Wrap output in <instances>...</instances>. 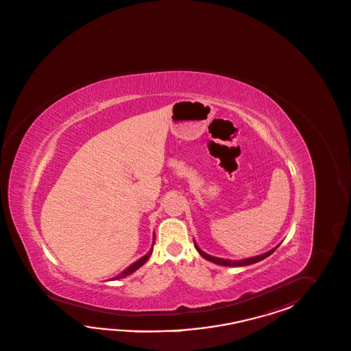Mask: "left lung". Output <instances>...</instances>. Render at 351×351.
Wrapping results in <instances>:
<instances>
[{
	"label": "left lung",
	"mask_w": 351,
	"mask_h": 351,
	"mask_svg": "<svg viewBox=\"0 0 351 351\" xmlns=\"http://www.w3.org/2000/svg\"><path fill=\"white\" fill-rule=\"evenodd\" d=\"M195 247H197V252L202 255V256L204 257L206 260L208 261H210V263H214V264H218V265L223 266H246L251 265V264H255V263H258V261H261V260H264L267 256H270L271 254H273L274 251L278 248H273V250H270L269 252H265V254H263V255H258V256L255 257H250V258H245V260H239V261H231V260H226V258H219V257H214L210 256V255H208L206 252H203L200 248L197 247V245H195Z\"/></svg>",
	"instance_id": "8db88e82"
}]
</instances>
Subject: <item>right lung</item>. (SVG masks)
Wrapping results in <instances>:
<instances>
[{"label": "right lung", "instance_id": "1", "mask_svg": "<svg viewBox=\"0 0 351 351\" xmlns=\"http://www.w3.org/2000/svg\"><path fill=\"white\" fill-rule=\"evenodd\" d=\"M152 250H154V246H152V248L149 250V252L147 254V255H145L143 257H141L138 261H136V263H133L132 265L129 266V267H127L123 273L120 274V275H118L115 279H120V278H125V276H128V275H130L132 273H134L136 270H137L138 267H141V266L143 265V264H145V261L149 258V256H151V254H152Z\"/></svg>", "mask_w": 351, "mask_h": 351}]
</instances>
